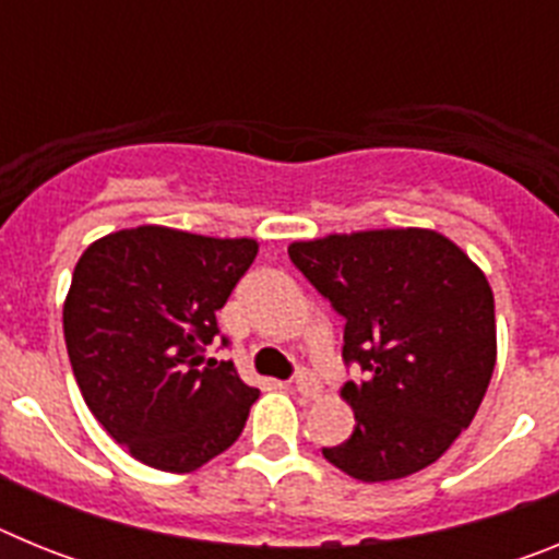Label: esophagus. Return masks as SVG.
<instances>
[{
  "mask_svg": "<svg viewBox=\"0 0 559 559\" xmlns=\"http://www.w3.org/2000/svg\"><path fill=\"white\" fill-rule=\"evenodd\" d=\"M294 386H296V392L302 394V397H319V392H322V383H319V378H316L313 372H308V369H302V372L296 374Z\"/></svg>",
  "mask_w": 559,
  "mask_h": 559,
  "instance_id": "esophagus-1",
  "label": "esophagus"
}]
</instances>
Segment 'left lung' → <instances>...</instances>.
Returning a JSON list of instances; mask_svg holds the SVG:
<instances>
[{"instance_id": "left-lung-1", "label": "left lung", "mask_w": 559, "mask_h": 559, "mask_svg": "<svg viewBox=\"0 0 559 559\" xmlns=\"http://www.w3.org/2000/svg\"><path fill=\"white\" fill-rule=\"evenodd\" d=\"M290 263L344 316L347 442L324 459L358 481L406 478L471 426L496 369L487 276L445 235L372 229L288 246Z\"/></svg>"}]
</instances>
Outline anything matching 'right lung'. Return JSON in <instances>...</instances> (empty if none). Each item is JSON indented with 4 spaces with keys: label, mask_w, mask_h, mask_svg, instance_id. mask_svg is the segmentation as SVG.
<instances>
[{
    "label": "right lung",
    "mask_w": 559,
    "mask_h": 559,
    "mask_svg": "<svg viewBox=\"0 0 559 559\" xmlns=\"http://www.w3.org/2000/svg\"><path fill=\"white\" fill-rule=\"evenodd\" d=\"M254 257L251 237L136 226L78 260L63 302L69 364L88 412L147 467L199 471L243 431L260 392L206 349Z\"/></svg>",
    "instance_id": "obj_1"
}]
</instances>
